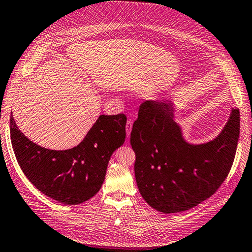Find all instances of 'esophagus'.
<instances>
[{"label": "esophagus", "instance_id": "1", "mask_svg": "<svg viewBox=\"0 0 252 252\" xmlns=\"http://www.w3.org/2000/svg\"><path fill=\"white\" fill-rule=\"evenodd\" d=\"M131 128H132V121L131 120H128L127 123H126V133H127V137L130 136Z\"/></svg>", "mask_w": 252, "mask_h": 252}]
</instances>
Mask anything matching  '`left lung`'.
I'll return each instance as SVG.
<instances>
[{
  "instance_id": "1",
  "label": "left lung",
  "mask_w": 252,
  "mask_h": 252,
  "mask_svg": "<svg viewBox=\"0 0 252 252\" xmlns=\"http://www.w3.org/2000/svg\"><path fill=\"white\" fill-rule=\"evenodd\" d=\"M238 138V109H232L216 139L194 145L184 140L181 127L173 120L172 102H142L130 133L141 195L150 206L164 214L197 206L226 179Z\"/></svg>"
}]
</instances>
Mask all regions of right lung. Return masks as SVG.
<instances>
[{
	"mask_svg": "<svg viewBox=\"0 0 252 252\" xmlns=\"http://www.w3.org/2000/svg\"><path fill=\"white\" fill-rule=\"evenodd\" d=\"M126 121L123 113L100 115L81 143L53 151L30 141L10 116V139L28 180L47 197L77 205L99 191L110 157L125 142Z\"/></svg>",
	"mask_w": 252,
	"mask_h": 252,
	"instance_id": "1",
	"label": "right lung"
}]
</instances>
